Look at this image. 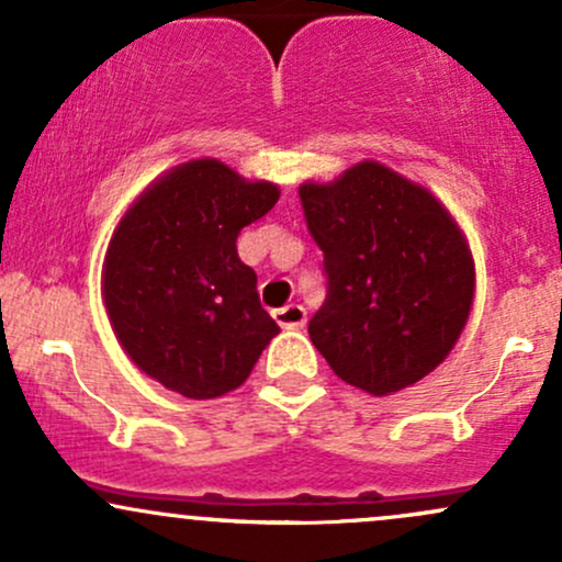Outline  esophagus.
Listing matches in <instances>:
<instances>
[{
	"mask_svg": "<svg viewBox=\"0 0 562 562\" xmlns=\"http://www.w3.org/2000/svg\"><path fill=\"white\" fill-rule=\"evenodd\" d=\"M273 318L281 324L283 329H303L305 322H307V313L303 305H286V307H279V311H273Z\"/></svg>",
	"mask_w": 562,
	"mask_h": 562,
	"instance_id": "1",
	"label": "esophagus"
}]
</instances>
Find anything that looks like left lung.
<instances>
[{"label":"left lung","mask_w":562,"mask_h":562,"mask_svg":"<svg viewBox=\"0 0 562 562\" xmlns=\"http://www.w3.org/2000/svg\"><path fill=\"white\" fill-rule=\"evenodd\" d=\"M300 201L329 279L307 335L331 372L389 396L437 370L474 300L472 249L442 201L378 160L303 182Z\"/></svg>","instance_id":"obj_1"}]
</instances>
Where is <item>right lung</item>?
I'll return each mask as SVG.
<instances>
[{
  "mask_svg": "<svg viewBox=\"0 0 562 562\" xmlns=\"http://www.w3.org/2000/svg\"><path fill=\"white\" fill-rule=\"evenodd\" d=\"M281 190L214 158L155 179L114 227L101 268L112 331L144 375L187 400H216L255 370L279 324L235 240Z\"/></svg>",
  "mask_w": 562,
  "mask_h": 562,
  "instance_id": "1",
  "label": "right lung"
}]
</instances>
